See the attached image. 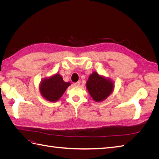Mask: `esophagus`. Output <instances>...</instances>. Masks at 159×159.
<instances>
[{
	"label": "esophagus",
	"instance_id": "obj_1",
	"mask_svg": "<svg viewBox=\"0 0 159 159\" xmlns=\"http://www.w3.org/2000/svg\"><path fill=\"white\" fill-rule=\"evenodd\" d=\"M74 85L75 86H79V85H80V81H78V82H76V83H74Z\"/></svg>",
	"mask_w": 159,
	"mask_h": 159
}]
</instances>
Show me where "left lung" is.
Instances as JSON below:
<instances>
[{
	"label": "left lung",
	"instance_id": "left-lung-1",
	"mask_svg": "<svg viewBox=\"0 0 159 159\" xmlns=\"http://www.w3.org/2000/svg\"><path fill=\"white\" fill-rule=\"evenodd\" d=\"M86 88L95 102H101L112 93L115 85L110 78L93 71L89 76L86 82Z\"/></svg>",
	"mask_w": 159,
	"mask_h": 159
}]
</instances>
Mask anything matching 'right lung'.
<instances>
[{
    "mask_svg": "<svg viewBox=\"0 0 159 159\" xmlns=\"http://www.w3.org/2000/svg\"><path fill=\"white\" fill-rule=\"evenodd\" d=\"M70 85V82H65L61 75L56 73L42 79L39 84V90L45 99L50 102H56L60 99Z\"/></svg>",
    "mask_w": 159,
    "mask_h": 159,
    "instance_id": "1",
    "label": "right lung"
}]
</instances>
